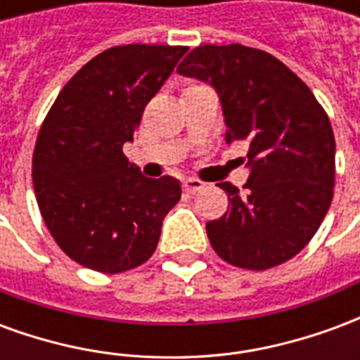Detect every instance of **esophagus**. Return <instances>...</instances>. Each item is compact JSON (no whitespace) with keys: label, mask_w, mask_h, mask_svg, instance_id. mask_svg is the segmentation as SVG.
I'll use <instances>...</instances> for the list:
<instances>
[{"label":"esophagus","mask_w":360,"mask_h":360,"mask_svg":"<svg viewBox=\"0 0 360 360\" xmlns=\"http://www.w3.org/2000/svg\"><path fill=\"white\" fill-rule=\"evenodd\" d=\"M204 183L200 179H193V177H188V179H183V191L185 193H198V191H202Z\"/></svg>","instance_id":"34e87169"}]
</instances>
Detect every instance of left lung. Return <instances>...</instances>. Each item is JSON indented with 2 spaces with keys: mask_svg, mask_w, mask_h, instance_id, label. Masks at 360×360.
<instances>
[{
  "mask_svg": "<svg viewBox=\"0 0 360 360\" xmlns=\"http://www.w3.org/2000/svg\"><path fill=\"white\" fill-rule=\"evenodd\" d=\"M177 73L208 82L226 117V142H249L245 193L219 183L229 208L206 224L226 262L268 270L301 252L328 214L335 179L330 119L297 75L241 44L198 46Z\"/></svg>",
  "mask_w": 360,
  "mask_h": 360,
  "instance_id": "8db88e82",
  "label": "left lung"
}]
</instances>
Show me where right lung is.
<instances>
[{
  "mask_svg": "<svg viewBox=\"0 0 360 360\" xmlns=\"http://www.w3.org/2000/svg\"><path fill=\"white\" fill-rule=\"evenodd\" d=\"M187 50L127 44L102 51L44 119L32 156L38 208L59 249L84 268L119 274L146 262L179 202V181L144 177L123 144Z\"/></svg>",
  "mask_w": 360,
  "mask_h": 360,
  "instance_id": "1",
  "label": "right lung"
}]
</instances>
